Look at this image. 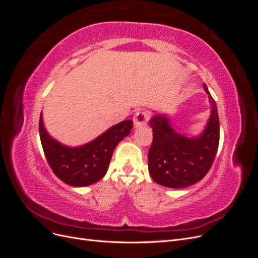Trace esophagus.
<instances>
[{"instance_id":"34e87169","label":"esophagus","mask_w":258,"mask_h":258,"mask_svg":"<svg viewBox=\"0 0 258 258\" xmlns=\"http://www.w3.org/2000/svg\"><path fill=\"white\" fill-rule=\"evenodd\" d=\"M148 118H150V113L147 111H139L134 116V124L135 128H140L142 126H145Z\"/></svg>"}]
</instances>
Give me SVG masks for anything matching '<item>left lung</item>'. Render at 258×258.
Wrapping results in <instances>:
<instances>
[{
	"label": "left lung",
	"mask_w": 258,
	"mask_h": 258,
	"mask_svg": "<svg viewBox=\"0 0 258 258\" xmlns=\"http://www.w3.org/2000/svg\"><path fill=\"white\" fill-rule=\"evenodd\" d=\"M211 115L199 136L181 134L166 113L150 119L153 143L148 151V171L154 181L170 188H183L199 182L212 167L220 143V120L207 85Z\"/></svg>",
	"instance_id": "8db88e82"
}]
</instances>
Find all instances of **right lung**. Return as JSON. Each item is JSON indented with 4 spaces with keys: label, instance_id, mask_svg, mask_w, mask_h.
<instances>
[{
    "label": "right lung",
    "instance_id": "obj_1",
    "mask_svg": "<svg viewBox=\"0 0 258 258\" xmlns=\"http://www.w3.org/2000/svg\"><path fill=\"white\" fill-rule=\"evenodd\" d=\"M132 123V120H123L88 143L67 146L45 129L41 113L40 138L46 159L53 173L66 184L75 187L95 184L105 175L115 147L130 134Z\"/></svg>",
    "mask_w": 258,
    "mask_h": 258
}]
</instances>
